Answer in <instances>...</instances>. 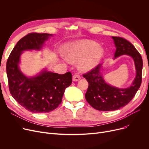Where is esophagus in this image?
<instances>
[{
	"label": "esophagus",
	"instance_id": "1",
	"mask_svg": "<svg viewBox=\"0 0 149 149\" xmlns=\"http://www.w3.org/2000/svg\"><path fill=\"white\" fill-rule=\"evenodd\" d=\"M80 79H81L80 75L79 74H75L73 75V77H72V80H73V81H79Z\"/></svg>",
	"mask_w": 149,
	"mask_h": 149
}]
</instances>
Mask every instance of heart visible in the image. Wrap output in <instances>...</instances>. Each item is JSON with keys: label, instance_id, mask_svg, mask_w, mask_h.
Returning a JSON list of instances; mask_svg holds the SVG:
<instances>
[{"label": "heart", "instance_id": "1", "mask_svg": "<svg viewBox=\"0 0 149 149\" xmlns=\"http://www.w3.org/2000/svg\"><path fill=\"white\" fill-rule=\"evenodd\" d=\"M65 53L70 61H80L79 67L81 70H89L98 64L103 49L94 42L82 40L67 45Z\"/></svg>", "mask_w": 149, "mask_h": 149}]
</instances>
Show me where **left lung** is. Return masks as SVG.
<instances>
[{
	"instance_id": "obj_1",
	"label": "left lung",
	"mask_w": 149,
	"mask_h": 149,
	"mask_svg": "<svg viewBox=\"0 0 149 149\" xmlns=\"http://www.w3.org/2000/svg\"><path fill=\"white\" fill-rule=\"evenodd\" d=\"M116 50L115 58L124 54L129 55L134 60L136 75L132 84L126 89H119L107 84L100 73L101 64L83 75L87 80L89 86L85 98L88 103L100 111H111L127 105L132 100L142 82L143 59L135 46L126 39L112 37Z\"/></svg>"
}]
</instances>
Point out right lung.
I'll list each match as a JSON object with an SVG mask.
<instances>
[{
    "mask_svg": "<svg viewBox=\"0 0 149 149\" xmlns=\"http://www.w3.org/2000/svg\"><path fill=\"white\" fill-rule=\"evenodd\" d=\"M49 34L29 33L14 46L6 62V74L10 92L17 102L29 112H49L61 103L65 89L72 83V74H58L42 72L40 75L28 78L20 70L18 65L22 52L40 49Z\"/></svg>",
    "mask_w": 149,
    "mask_h": 149,
    "instance_id": "obj_1",
    "label": "right lung"
}]
</instances>
